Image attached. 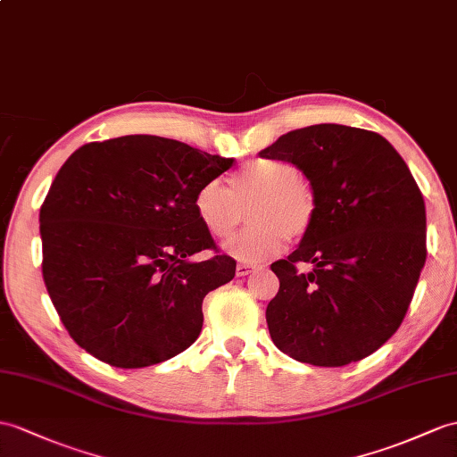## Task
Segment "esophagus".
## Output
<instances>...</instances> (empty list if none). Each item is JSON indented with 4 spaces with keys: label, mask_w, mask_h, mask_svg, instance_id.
I'll return each mask as SVG.
<instances>
[{
    "label": "esophagus",
    "mask_w": 457,
    "mask_h": 457,
    "mask_svg": "<svg viewBox=\"0 0 457 457\" xmlns=\"http://www.w3.org/2000/svg\"><path fill=\"white\" fill-rule=\"evenodd\" d=\"M255 267H258L255 263H238V265H237V275H238V277L250 275L252 271H255Z\"/></svg>",
    "instance_id": "esophagus-1"
}]
</instances>
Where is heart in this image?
<instances>
[{"mask_svg":"<svg viewBox=\"0 0 457 457\" xmlns=\"http://www.w3.org/2000/svg\"><path fill=\"white\" fill-rule=\"evenodd\" d=\"M250 204V222L227 244V252L240 262H262L279 253L287 237L295 240L314 227L316 195L296 164L279 159H255L228 178V190L219 180L197 187L194 213L202 227L217 240H227L237 230L242 209Z\"/></svg>","mask_w":457,"mask_h":457,"instance_id":"1","label":"heart"}]
</instances>
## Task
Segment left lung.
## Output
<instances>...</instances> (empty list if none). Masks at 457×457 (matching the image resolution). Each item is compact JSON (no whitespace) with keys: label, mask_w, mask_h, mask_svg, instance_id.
I'll return each instance as SVG.
<instances>
[{"label":"left lung","mask_w":457,"mask_h":457,"mask_svg":"<svg viewBox=\"0 0 457 457\" xmlns=\"http://www.w3.org/2000/svg\"><path fill=\"white\" fill-rule=\"evenodd\" d=\"M262 159L296 164L312 186L314 227L271 263L279 293L265 320L277 349L314 366L369 357L407 314L427 260L425 199L392 143L318 124L288 131ZM313 270L298 274L295 265Z\"/></svg>","instance_id":"left-lung-1"}]
</instances>
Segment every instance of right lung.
Instances as JSON below:
<instances>
[{
    "mask_svg": "<svg viewBox=\"0 0 457 457\" xmlns=\"http://www.w3.org/2000/svg\"><path fill=\"white\" fill-rule=\"evenodd\" d=\"M232 162L157 136L87 143L63 162L40 207L42 277L81 349L143 369L199 337L204 298L237 262L190 260L215 250L192 202Z\"/></svg>",
    "mask_w": 457,
    "mask_h": 457,
    "instance_id": "1",
    "label": "right lung"
}]
</instances>
